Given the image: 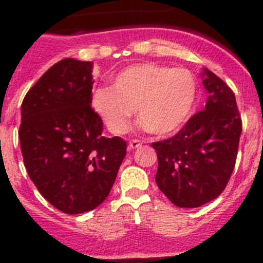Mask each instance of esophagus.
Here are the masks:
<instances>
[{
  "instance_id": "34e87169",
  "label": "esophagus",
  "mask_w": 263,
  "mask_h": 263,
  "mask_svg": "<svg viewBox=\"0 0 263 263\" xmlns=\"http://www.w3.org/2000/svg\"><path fill=\"white\" fill-rule=\"evenodd\" d=\"M142 145V142L140 141V140H131V141L128 142V148L129 150H132V148H137V147H140Z\"/></svg>"
}]
</instances>
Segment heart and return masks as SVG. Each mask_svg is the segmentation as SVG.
<instances>
[{
	"mask_svg": "<svg viewBox=\"0 0 263 263\" xmlns=\"http://www.w3.org/2000/svg\"><path fill=\"white\" fill-rule=\"evenodd\" d=\"M196 97V79L187 68L140 63L121 71L113 87H99L94 105L115 134L128 131L137 109L146 128L169 135L187 121Z\"/></svg>",
	"mask_w": 263,
	"mask_h": 263,
	"instance_id": "b5f03b06",
	"label": "heart"
}]
</instances>
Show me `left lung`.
<instances>
[{
	"instance_id": "left-lung-1",
	"label": "left lung",
	"mask_w": 263,
	"mask_h": 263,
	"mask_svg": "<svg viewBox=\"0 0 263 263\" xmlns=\"http://www.w3.org/2000/svg\"><path fill=\"white\" fill-rule=\"evenodd\" d=\"M205 109L193 115L174 136L151 146L158 155L155 181L178 208H200L221 195L234 171L242 118L233 90L205 70Z\"/></svg>"
}]
</instances>
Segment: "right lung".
I'll return each instance as SVG.
<instances>
[{
  "mask_svg": "<svg viewBox=\"0 0 263 263\" xmlns=\"http://www.w3.org/2000/svg\"><path fill=\"white\" fill-rule=\"evenodd\" d=\"M91 62L65 58L39 79L21 104L24 165L41 195L65 214L94 210L109 195L127 142L102 135L91 107Z\"/></svg>",
  "mask_w": 263,
  "mask_h": 263,
  "instance_id": "1",
  "label": "right lung"
}]
</instances>
